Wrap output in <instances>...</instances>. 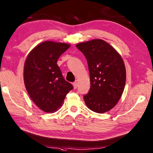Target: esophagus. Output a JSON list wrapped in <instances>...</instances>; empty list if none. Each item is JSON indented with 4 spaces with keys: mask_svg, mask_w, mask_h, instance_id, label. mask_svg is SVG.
Returning <instances> with one entry per match:
<instances>
[{
    "mask_svg": "<svg viewBox=\"0 0 153 153\" xmlns=\"http://www.w3.org/2000/svg\"><path fill=\"white\" fill-rule=\"evenodd\" d=\"M73 86H74V88L76 89V88H77V82H74V83H73Z\"/></svg>",
    "mask_w": 153,
    "mask_h": 153,
    "instance_id": "esophagus-1",
    "label": "esophagus"
}]
</instances>
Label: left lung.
I'll list each match as a JSON object with an SVG mask.
<instances>
[{
  "label": "left lung",
  "instance_id": "8db88e82",
  "mask_svg": "<svg viewBox=\"0 0 153 153\" xmlns=\"http://www.w3.org/2000/svg\"><path fill=\"white\" fill-rule=\"evenodd\" d=\"M88 62L91 88L84 100L97 113L110 110L124 91L126 69L120 55L102 39H93L76 45Z\"/></svg>",
  "mask_w": 153,
  "mask_h": 153
}]
</instances>
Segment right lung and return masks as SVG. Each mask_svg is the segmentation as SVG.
Here are the masks:
<instances>
[{
    "instance_id": "obj_1",
    "label": "right lung",
    "mask_w": 153,
    "mask_h": 153,
    "mask_svg": "<svg viewBox=\"0 0 153 153\" xmlns=\"http://www.w3.org/2000/svg\"><path fill=\"white\" fill-rule=\"evenodd\" d=\"M70 45L47 41L30 51L24 67L26 89L34 103L48 113L62 105L67 94L73 89L62 77L57 60Z\"/></svg>"
}]
</instances>
